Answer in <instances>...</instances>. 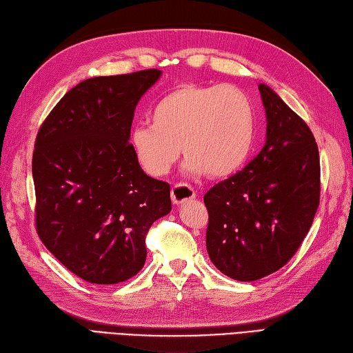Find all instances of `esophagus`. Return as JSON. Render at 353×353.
<instances>
[{"label": "esophagus", "instance_id": "obj_1", "mask_svg": "<svg viewBox=\"0 0 353 353\" xmlns=\"http://www.w3.org/2000/svg\"><path fill=\"white\" fill-rule=\"evenodd\" d=\"M170 196H172V203L178 205V204L185 203V201L195 198V190H193V187L189 184L178 183L172 187Z\"/></svg>", "mask_w": 353, "mask_h": 353}]
</instances>
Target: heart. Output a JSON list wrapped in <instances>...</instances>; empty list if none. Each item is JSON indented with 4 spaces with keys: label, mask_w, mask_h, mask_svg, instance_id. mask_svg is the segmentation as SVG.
Returning a JSON list of instances; mask_svg holds the SVG:
<instances>
[{
    "label": "heart",
    "mask_w": 353,
    "mask_h": 353,
    "mask_svg": "<svg viewBox=\"0 0 353 353\" xmlns=\"http://www.w3.org/2000/svg\"><path fill=\"white\" fill-rule=\"evenodd\" d=\"M152 125H139L129 135L143 170L163 176L181 155L192 174L225 178L239 170L256 135V110L234 85H181L150 111Z\"/></svg>",
    "instance_id": "b5f03b06"
}]
</instances>
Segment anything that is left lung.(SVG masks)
I'll use <instances>...</instances> for the list:
<instances>
[{
	"mask_svg": "<svg viewBox=\"0 0 353 353\" xmlns=\"http://www.w3.org/2000/svg\"><path fill=\"white\" fill-rule=\"evenodd\" d=\"M267 141L242 170L205 193L207 253L221 272L253 282L291 261L320 204L314 134L270 86L259 85Z\"/></svg>",
	"mask_w": 353,
	"mask_h": 353,
	"instance_id": "obj_1",
	"label": "left lung"
}]
</instances>
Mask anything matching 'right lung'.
Here are the masks:
<instances>
[{
    "mask_svg": "<svg viewBox=\"0 0 353 353\" xmlns=\"http://www.w3.org/2000/svg\"><path fill=\"white\" fill-rule=\"evenodd\" d=\"M160 74L149 68L86 79L36 135V232L85 282L114 285L135 276L150 225L172 208L170 185L143 172L129 143L135 106Z\"/></svg>",
    "mask_w": 353,
    "mask_h": 353,
    "instance_id": "1",
    "label": "right lung"
}]
</instances>
